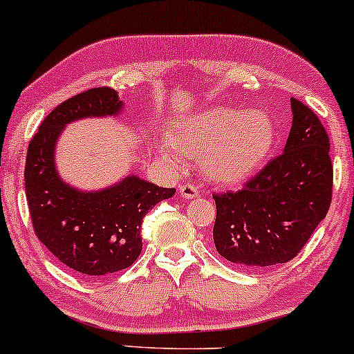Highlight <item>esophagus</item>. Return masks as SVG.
Instances as JSON below:
<instances>
[{"instance_id": "esophagus-1", "label": "esophagus", "mask_w": 354, "mask_h": 354, "mask_svg": "<svg viewBox=\"0 0 354 354\" xmlns=\"http://www.w3.org/2000/svg\"><path fill=\"white\" fill-rule=\"evenodd\" d=\"M180 196H181V198L187 199V201L196 199V198H199V196H201V191L194 185H191V183H186V185H183L180 187Z\"/></svg>"}]
</instances>
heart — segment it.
I'll list each match as a JSON object with an SVG mask.
<instances>
[{
	"label": "heart",
	"mask_w": 354,
	"mask_h": 354,
	"mask_svg": "<svg viewBox=\"0 0 354 354\" xmlns=\"http://www.w3.org/2000/svg\"><path fill=\"white\" fill-rule=\"evenodd\" d=\"M276 140V124L263 109L245 111L234 106H210L174 120L169 142L158 145L160 155L180 165V148L203 156L210 180L234 185L248 180L266 162Z\"/></svg>",
	"instance_id": "1"
}]
</instances>
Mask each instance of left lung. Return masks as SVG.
Returning a JSON list of instances; mask_svg holds the SVG:
<instances>
[{
	"mask_svg": "<svg viewBox=\"0 0 354 354\" xmlns=\"http://www.w3.org/2000/svg\"><path fill=\"white\" fill-rule=\"evenodd\" d=\"M292 125L277 158L243 189L214 194V243L243 268L288 263L301 252L332 203L330 140L314 111L290 97Z\"/></svg>",
	"mask_w": 354,
	"mask_h": 354,
	"instance_id": "left-lung-1",
	"label": "left lung"
}]
</instances>
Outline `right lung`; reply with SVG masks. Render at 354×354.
<instances>
[{
    "instance_id": "obj_1",
    "label": "right lung",
    "mask_w": 354,
    "mask_h": 354,
    "mask_svg": "<svg viewBox=\"0 0 354 354\" xmlns=\"http://www.w3.org/2000/svg\"><path fill=\"white\" fill-rule=\"evenodd\" d=\"M122 113L118 91L88 89L57 106L28 149L24 180L35 234L53 257L83 277H101L131 266L142 252L144 217L176 192L133 173L91 191L62 178L55 151L66 125Z\"/></svg>"
}]
</instances>
